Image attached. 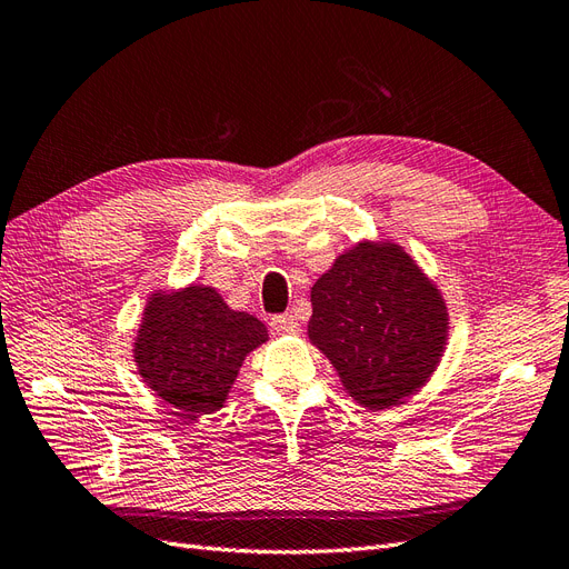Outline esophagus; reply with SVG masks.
<instances>
[{
    "label": "esophagus",
    "instance_id": "1",
    "mask_svg": "<svg viewBox=\"0 0 569 569\" xmlns=\"http://www.w3.org/2000/svg\"><path fill=\"white\" fill-rule=\"evenodd\" d=\"M298 327H300V323L293 315H273L271 317V329L276 333H296Z\"/></svg>",
    "mask_w": 569,
    "mask_h": 569
}]
</instances>
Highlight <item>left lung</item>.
I'll use <instances>...</instances> for the list:
<instances>
[{
  "label": "left lung",
  "instance_id": "obj_1",
  "mask_svg": "<svg viewBox=\"0 0 569 569\" xmlns=\"http://www.w3.org/2000/svg\"><path fill=\"white\" fill-rule=\"evenodd\" d=\"M307 331L346 391L365 408L386 410L433 375L448 312L410 254L393 242H360L315 283Z\"/></svg>",
  "mask_w": 569,
  "mask_h": 569
}]
</instances>
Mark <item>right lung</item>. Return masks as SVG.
Wrapping results in <instances>:
<instances>
[{
  "label": "right lung",
  "instance_id": "obj_1",
  "mask_svg": "<svg viewBox=\"0 0 569 569\" xmlns=\"http://www.w3.org/2000/svg\"><path fill=\"white\" fill-rule=\"evenodd\" d=\"M264 340L262 321L231 310L214 288L190 286L150 298L136 362L144 383L192 419L221 408L246 355Z\"/></svg>",
  "mask_w": 569,
  "mask_h": 569
}]
</instances>
